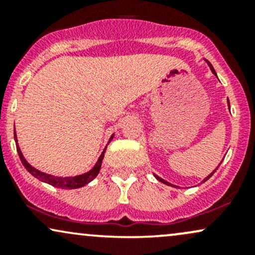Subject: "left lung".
<instances>
[{
  "label": "left lung",
  "instance_id": "1",
  "mask_svg": "<svg viewBox=\"0 0 255 255\" xmlns=\"http://www.w3.org/2000/svg\"><path fill=\"white\" fill-rule=\"evenodd\" d=\"M207 63H209L210 68H211V71H212V73H213V74H215V75H216V72H215V69H213L212 64H211V63H210V62H207ZM228 104H229V101H228ZM229 108H230V105H229ZM219 165H221V164H219ZM217 168H218V166H217ZM216 170H217V169H216ZM216 170H215V171H216ZM215 171H213V172H215ZM213 172H211V174H210V175H209V176H207L206 178H204V180H203V182H205V181H207V180H209V178H210V177H211V176H212V175H213ZM154 176H156V175H154ZM156 178H157V180H158V181H160V182H163V183H165V184H170V183H169V182H166V181H164V180H163V178H160V177H158V176H156ZM170 186H171V184H170Z\"/></svg>",
  "mask_w": 255,
  "mask_h": 255
}]
</instances>
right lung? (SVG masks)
<instances>
[{"label":"right lung","instance_id":"add662e5","mask_svg":"<svg viewBox=\"0 0 255 255\" xmlns=\"http://www.w3.org/2000/svg\"><path fill=\"white\" fill-rule=\"evenodd\" d=\"M113 136L110 137V140L113 139ZM14 139H15V142H16L17 154H19L20 160H21L22 165L25 166L26 170L30 172L31 175H33L34 177H37L38 180H40V181H43V182H46V183L51 184V186H54V187H57V188L75 189V188H80V187H83V186H85V184H87L89 182H91V181H92L93 178L97 176L99 170H101L102 160H103V158H104V152H105V150H107V147H105L104 151L102 152V154H101V157H99V159L97 160V163H96V165L93 166V168L91 169L90 171L85 172V174L78 175V176H73V177H56V176H54V175L44 174V172L37 170V169H34L33 166L28 164L27 160H26L25 158H24V156H22L21 151H20V147H19V146H17L15 129H14Z\"/></svg>","mask_w":255,"mask_h":255}]
</instances>
